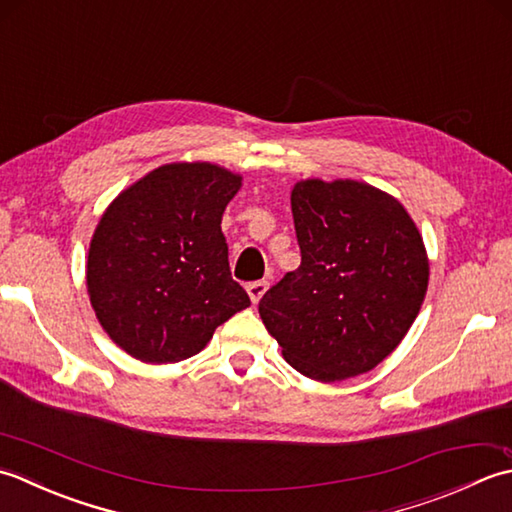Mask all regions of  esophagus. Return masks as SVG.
<instances>
[{"label":"esophagus","instance_id":"34e87169","mask_svg":"<svg viewBox=\"0 0 512 512\" xmlns=\"http://www.w3.org/2000/svg\"><path fill=\"white\" fill-rule=\"evenodd\" d=\"M267 287H269V283L267 280H254V283H249L245 289H247V294H249V298H252V302L256 305V302L265 296V291H267Z\"/></svg>","mask_w":512,"mask_h":512}]
</instances>
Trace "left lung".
I'll use <instances>...</instances> for the list:
<instances>
[{
    "mask_svg": "<svg viewBox=\"0 0 512 512\" xmlns=\"http://www.w3.org/2000/svg\"><path fill=\"white\" fill-rule=\"evenodd\" d=\"M300 267L258 302L285 360L311 380L367 373L420 314L429 258L411 216L358 181L307 179L291 190Z\"/></svg>",
    "mask_w": 512,
    "mask_h": 512,
    "instance_id": "obj_1",
    "label": "left lung"
}]
</instances>
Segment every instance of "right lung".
Wrapping results in <instances>:
<instances>
[{
  "label": "right lung",
  "mask_w": 512,
  "mask_h": 512,
  "mask_svg": "<svg viewBox=\"0 0 512 512\" xmlns=\"http://www.w3.org/2000/svg\"><path fill=\"white\" fill-rule=\"evenodd\" d=\"M241 181L212 163L161 165L103 212L90 241L88 294L101 327L132 358H192L249 307L221 232Z\"/></svg>",
  "instance_id": "1"
}]
</instances>
